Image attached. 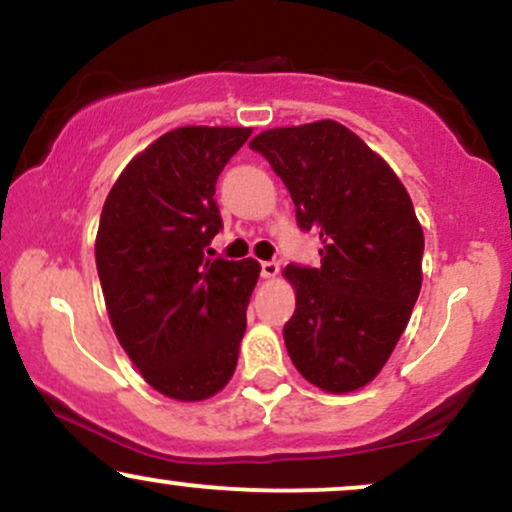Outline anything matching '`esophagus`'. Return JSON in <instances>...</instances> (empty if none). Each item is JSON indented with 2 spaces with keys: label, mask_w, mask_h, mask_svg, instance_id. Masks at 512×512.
<instances>
[{
  "label": "esophagus",
  "mask_w": 512,
  "mask_h": 512,
  "mask_svg": "<svg viewBox=\"0 0 512 512\" xmlns=\"http://www.w3.org/2000/svg\"><path fill=\"white\" fill-rule=\"evenodd\" d=\"M276 274H279V264L262 262V279H276Z\"/></svg>",
  "instance_id": "esophagus-1"
}]
</instances>
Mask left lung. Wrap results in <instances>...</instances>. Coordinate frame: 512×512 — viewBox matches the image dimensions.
<instances>
[{
  "label": "left lung",
  "mask_w": 512,
  "mask_h": 512,
  "mask_svg": "<svg viewBox=\"0 0 512 512\" xmlns=\"http://www.w3.org/2000/svg\"><path fill=\"white\" fill-rule=\"evenodd\" d=\"M250 146L289 187L320 267H289L296 310L284 327L293 366L332 395L383 370L421 291L424 228L407 187L358 134L334 120L260 132Z\"/></svg>",
  "instance_id": "left-lung-1"
}]
</instances>
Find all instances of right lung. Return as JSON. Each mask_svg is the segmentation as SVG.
I'll list each match as a JSON object with an SVG mask.
<instances>
[{"instance_id":"obj_1","label":"right lung","mask_w":512,"mask_h":512,"mask_svg":"<svg viewBox=\"0 0 512 512\" xmlns=\"http://www.w3.org/2000/svg\"><path fill=\"white\" fill-rule=\"evenodd\" d=\"M250 127H178L127 163L103 204L96 267L117 342L156 392L202 402L231 380L260 262L207 257L216 180Z\"/></svg>"}]
</instances>
